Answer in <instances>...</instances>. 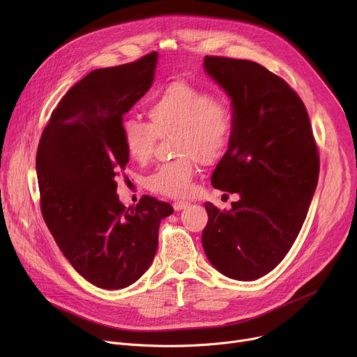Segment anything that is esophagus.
<instances>
[{"mask_svg":"<svg viewBox=\"0 0 357 357\" xmlns=\"http://www.w3.org/2000/svg\"><path fill=\"white\" fill-rule=\"evenodd\" d=\"M190 207V202L188 201H176L174 202V210L175 211H181V210H185Z\"/></svg>","mask_w":357,"mask_h":357,"instance_id":"obj_1","label":"esophagus"}]
</instances>
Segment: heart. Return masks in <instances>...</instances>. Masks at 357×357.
I'll list each match as a JSON object with an SVG mask.
<instances>
[{
	"mask_svg": "<svg viewBox=\"0 0 357 357\" xmlns=\"http://www.w3.org/2000/svg\"><path fill=\"white\" fill-rule=\"evenodd\" d=\"M149 123L127 119L120 137L126 153L136 162L153 155L159 137L172 135V153L179 156L160 165L149 175V191L169 198H185L192 191L197 162L217 163L231 143L234 117L231 108L207 89L186 82L165 86L146 107Z\"/></svg>",
	"mask_w": 357,
	"mask_h": 357,
	"instance_id": "obj_1",
	"label": "heart"
}]
</instances>
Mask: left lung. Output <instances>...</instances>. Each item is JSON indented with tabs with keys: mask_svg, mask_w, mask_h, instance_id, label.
I'll return each instance as SVG.
<instances>
[{
	"mask_svg": "<svg viewBox=\"0 0 357 357\" xmlns=\"http://www.w3.org/2000/svg\"><path fill=\"white\" fill-rule=\"evenodd\" d=\"M204 68L229 93L234 117L211 183L240 199L229 211L205 202L202 246L222 275L253 280L280 264L303 227L320 174L318 147L303 100L278 75L224 56H205Z\"/></svg>",
	"mask_w": 357,
	"mask_h": 357,
	"instance_id": "obj_1",
	"label": "left lung"
}]
</instances>
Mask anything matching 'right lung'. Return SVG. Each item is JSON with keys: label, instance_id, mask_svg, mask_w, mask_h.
Instances as JSON below:
<instances>
[{"label": "right lung", "instance_id": "obj_1", "mask_svg": "<svg viewBox=\"0 0 357 357\" xmlns=\"http://www.w3.org/2000/svg\"><path fill=\"white\" fill-rule=\"evenodd\" d=\"M158 53L89 72L52 112L36 155L40 210L54 241L88 282L104 289L131 285L152 265L160 220L171 204L143 195L119 201L116 178L128 155L123 116L153 82Z\"/></svg>", "mask_w": 357, "mask_h": 357}]
</instances>
